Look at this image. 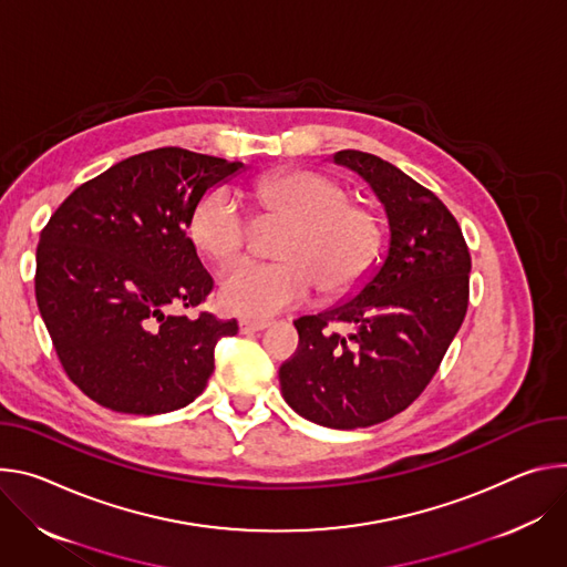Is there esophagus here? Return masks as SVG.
Segmentation results:
<instances>
[{"label": "esophagus", "mask_w": 567, "mask_h": 567, "mask_svg": "<svg viewBox=\"0 0 567 567\" xmlns=\"http://www.w3.org/2000/svg\"><path fill=\"white\" fill-rule=\"evenodd\" d=\"M268 324H270L268 320H240L238 329L240 333H257V331H264Z\"/></svg>", "instance_id": "esophagus-1"}]
</instances>
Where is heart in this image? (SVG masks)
Listing matches in <instances>:
<instances>
[{
    "label": "heart",
    "instance_id": "heart-1",
    "mask_svg": "<svg viewBox=\"0 0 567 567\" xmlns=\"http://www.w3.org/2000/svg\"><path fill=\"white\" fill-rule=\"evenodd\" d=\"M255 207L264 223H286L272 255L279 261H245L220 279V301L245 318H268L306 301L342 299L369 277L383 247L385 227L369 203L349 200V188L320 171L292 168L255 184ZM188 236L203 255L234 264L251 240V225L225 186H212L188 216Z\"/></svg>",
    "mask_w": 567,
    "mask_h": 567
}]
</instances>
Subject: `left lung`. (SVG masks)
Returning a JSON list of instances; mask_svg holds the SVG:
<instances>
[{
    "instance_id": "1",
    "label": "left lung",
    "mask_w": 567,
    "mask_h": 567,
    "mask_svg": "<svg viewBox=\"0 0 567 567\" xmlns=\"http://www.w3.org/2000/svg\"><path fill=\"white\" fill-rule=\"evenodd\" d=\"M390 218L383 268L342 306L295 320L297 351L281 364L286 403L327 427H367L412 405L432 381L468 308L464 234L430 188L362 151L336 153Z\"/></svg>"
}]
</instances>
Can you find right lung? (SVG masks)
Segmentation results:
<instances>
[{
    "mask_svg": "<svg viewBox=\"0 0 567 567\" xmlns=\"http://www.w3.org/2000/svg\"><path fill=\"white\" fill-rule=\"evenodd\" d=\"M240 166L146 151L83 182L40 231V316L70 381L99 405L162 414L207 388L216 344L238 324L184 312L214 290L186 229L198 198Z\"/></svg>",
    "mask_w": 567,
    "mask_h": 567,
    "instance_id": "obj_1",
    "label": "right lung"
}]
</instances>
